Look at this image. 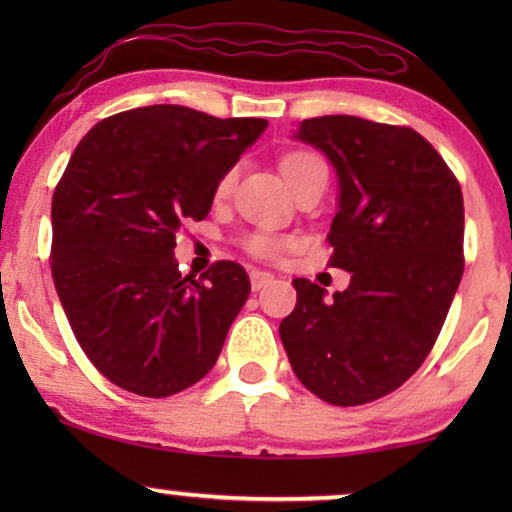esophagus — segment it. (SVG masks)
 <instances>
[{"label": "esophagus", "mask_w": 512, "mask_h": 512, "mask_svg": "<svg viewBox=\"0 0 512 512\" xmlns=\"http://www.w3.org/2000/svg\"><path fill=\"white\" fill-rule=\"evenodd\" d=\"M249 277H251V291H261L272 282V279H275L272 272H265V270H251Z\"/></svg>", "instance_id": "34e87169"}]
</instances>
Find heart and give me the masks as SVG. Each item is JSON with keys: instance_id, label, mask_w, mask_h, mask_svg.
Wrapping results in <instances>:
<instances>
[{"instance_id": "obj_1", "label": "heart", "mask_w": 512, "mask_h": 512, "mask_svg": "<svg viewBox=\"0 0 512 512\" xmlns=\"http://www.w3.org/2000/svg\"><path fill=\"white\" fill-rule=\"evenodd\" d=\"M317 163H321V160L314 156V153H307V151L289 153V156L282 160V174H284L286 184H289V186L296 184V181L303 177V172L307 170V167H312ZM233 179H235V172H228L226 177L221 179L219 195H226L230 191V186H233ZM244 244H247V249L251 251V254L263 256V258H275L277 254H282V251L289 247V244H293V240H289V237L277 235V233H270V230H258V233L249 235L247 240H244Z\"/></svg>"}]
</instances>
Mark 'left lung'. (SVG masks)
Here are the masks:
<instances>
[{
	"mask_svg": "<svg viewBox=\"0 0 512 512\" xmlns=\"http://www.w3.org/2000/svg\"><path fill=\"white\" fill-rule=\"evenodd\" d=\"M293 139L338 177L331 265L345 291L293 279L298 303L279 324L293 373L333 405L401 387L429 356L464 272V198L438 151L412 128L319 116Z\"/></svg>",
	"mask_w": 512,
	"mask_h": 512,
	"instance_id": "left-lung-1",
	"label": "left lung"
}]
</instances>
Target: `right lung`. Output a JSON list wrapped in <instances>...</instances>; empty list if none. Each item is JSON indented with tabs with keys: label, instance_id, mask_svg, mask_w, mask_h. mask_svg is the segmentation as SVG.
I'll use <instances>...</instances> for the list:
<instances>
[{
	"label": "right lung",
	"instance_id": "add662e5",
	"mask_svg": "<svg viewBox=\"0 0 512 512\" xmlns=\"http://www.w3.org/2000/svg\"><path fill=\"white\" fill-rule=\"evenodd\" d=\"M265 128L153 104L104 118L69 158L51 207L55 291L83 352L121 389L172 396L219 359L249 277L233 261L181 277L177 230L205 219Z\"/></svg>",
	"mask_w": 512,
	"mask_h": 512
}]
</instances>
